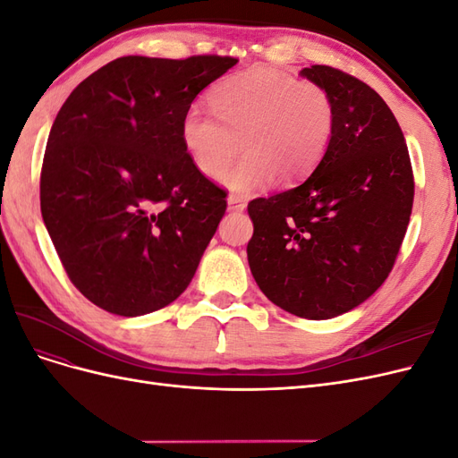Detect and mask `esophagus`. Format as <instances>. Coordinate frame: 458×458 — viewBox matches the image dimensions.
I'll use <instances>...</instances> for the list:
<instances>
[{"mask_svg":"<svg viewBox=\"0 0 458 458\" xmlns=\"http://www.w3.org/2000/svg\"><path fill=\"white\" fill-rule=\"evenodd\" d=\"M227 206H229L231 212H242L246 208V200L242 197H237V195H229Z\"/></svg>","mask_w":458,"mask_h":458,"instance_id":"1","label":"esophagus"}]
</instances>
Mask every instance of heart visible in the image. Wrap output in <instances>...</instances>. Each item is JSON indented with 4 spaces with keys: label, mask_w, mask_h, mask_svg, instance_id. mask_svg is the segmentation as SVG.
<instances>
[{
    "label": "heart",
    "mask_w": 458,
    "mask_h": 458,
    "mask_svg": "<svg viewBox=\"0 0 458 458\" xmlns=\"http://www.w3.org/2000/svg\"><path fill=\"white\" fill-rule=\"evenodd\" d=\"M210 110L191 106L182 140L197 170L219 175L236 151L245 155L221 174L234 192L306 179L325 158L335 135L336 110L330 93L315 81L273 68H250L227 76L208 93Z\"/></svg>",
    "instance_id": "b5f03b06"
}]
</instances>
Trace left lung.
Instances as JSON below:
<instances>
[{"label": "left lung", "instance_id": "8db88e82", "mask_svg": "<svg viewBox=\"0 0 458 458\" xmlns=\"http://www.w3.org/2000/svg\"><path fill=\"white\" fill-rule=\"evenodd\" d=\"M336 110L335 135L301 185L248 202V263L275 306L303 318L357 308L390 275L407 233L414 177L403 131L365 81L327 64L300 72Z\"/></svg>", "mask_w": 458, "mask_h": 458}]
</instances>
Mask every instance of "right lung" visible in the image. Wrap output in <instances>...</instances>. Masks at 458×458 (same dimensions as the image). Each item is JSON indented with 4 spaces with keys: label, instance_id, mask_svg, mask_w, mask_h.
Returning <instances> with one entry per match:
<instances>
[{
    "label": "right lung",
    "instance_id": "1",
    "mask_svg": "<svg viewBox=\"0 0 458 458\" xmlns=\"http://www.w3.org/2000/svg\"><path fill=\"white\" fill-rule=\"evenodd\" d=\"M234 57H120L68 95L49 131L39 206L71 283L137 317L189 286L227 210L192 164L182 120Z\"/></svg>",
    "mask_w": 458,
    "mask_h": 458
}]
</instances>
